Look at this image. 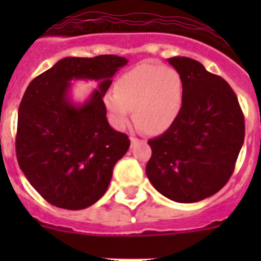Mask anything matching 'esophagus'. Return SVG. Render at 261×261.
Wrapping results in <instances>:
<instances>
[{
	"instance_id": "esophagus-1",
	"label": "esophagus",
	"mask_w": 261,
	"mask_h": 261,
	"mask_svg": "<svg viewBox=\"0 0 261 261\" xmlns=\"http://www.w3.org/2000/svg\"><path fill=\"white\" fill-rule=\"evenodd\" d=\"M130 141H131V147L137 146V145H138V143L143 142L142 139H138V138H135V137H131V138H130Z\"/></svg>"
}]
</instances>
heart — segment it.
I'll list each match as a JSON object with an SVG mask.
<instances>
[{
	"instance_id": "1",
	"label": "heart",
	"mask_w": 261,
	"mask_h": 261,
	"mask_svg": "<svg viewBox=\"0 0 261 261\" xmlns=\"http://www.w3.org/2000/svg\"><path fill=\"white\" fill-rule=\"evenodd\" d=\"M102 102L110 122L119 130L128 124L134 110L135 122L147 134H163L181 111V77L172 67L139 63L116 80L115 92L104 94Z\"/></svg>"
}]
</instances>
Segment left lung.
Here are the masks:
<instances>
[{"label": "left lung", "instance_id": "obj_1", "mask_svg": "<svg viewBox=\"0 0 261 261\" xmlns=\"http://www.w3.org/2000/svg\"><path fill=\"white\" fill-rule=\"evenodd\" d=\"M168 62L182 81L181 111L173 126L149 141L150 182L165 198L195 203L230 178L245 137V123L230 85L187 57Z\"/></svg>", "mask_w": 261, "mask_h": 261}]
</instances>
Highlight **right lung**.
<instances>
[{"mask_svg": "<svg viewBox=\"0 0 261 261\" xmlns=\"http://www.w3.org/2000/svg\"><path fill=\"white\" fill-rule=\"evenodd\" d=\"M118 55L66 57L31 81L18 107L16 154L20 169L47 202L83 210L108 190L115 164L130 139L107 120L102 97L127 65ZM97 81L84 103L71 98V81Z\"/></svg>", "mask_w": 261, "mask_h": 261, "instance_id": "1", "label": "right lung"}]
</instances>
